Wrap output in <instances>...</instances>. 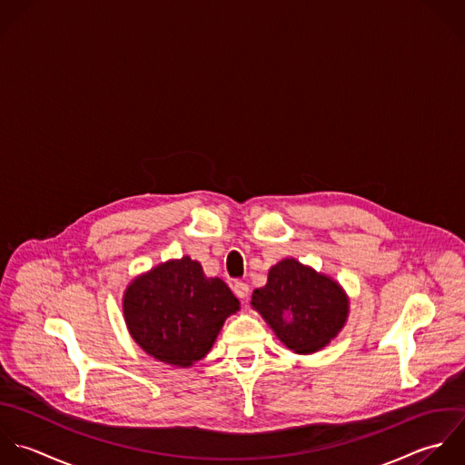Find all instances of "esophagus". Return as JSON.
Segmentation results:
<instances>
[{
  "instance_id": "34e87169",
  "label": "esophagus",
  "mask_w": 465,
  "mask_h": 465,
  "mask_svg": "<svg viewBox=\"0 0 465 465\" xmlns=\"http://www.w3.org/2000/svg\"><path fill=\"white\" fill-rule=\"evenodd\" d=\"M233 293L239 297V299H248V293H250V288H248V284L246 282H241V281H237L235 284H233Z\"/></svg>"
}]
</instances>
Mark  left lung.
I'll return each mask as SVG.
<instances>
[{"label": "left lung", "instance_id": "left-lung-1", "mask_svg": "<svg viewBox=\"0 0 465 465\" xmlns=\"http://www.w3.org/2000/svg\"><path fill=\"white\" fill-rule=\"evenodd\" d=\"M252 306L279 341L301 355L328 346L344 328L350 312L339 282L295 259L272 266L266 286L253 292Z\"/></svg>", "mask_w": 465, "mask_h": 465}]
</instances>
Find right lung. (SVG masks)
I'll return each instance as SVG.
<instances>
[{
	"label": "right lung",
	"mask_w": 465,
	"mask_h": 465,
	"mask_svg": "<svg viewBox=\"0 0 465 465\" xmlns=\"http://www.w3.org/2000/svg\"><path fill=\"white\" fill-rule=\"evenodd\" d=\"M239 301L219 277H206L190 257L163 262L135 277L123 297L132 339L150 357L190 368L213 346Z\"/></svg>",
	"instance_id": "right-lung-1"
}]
</instances>
